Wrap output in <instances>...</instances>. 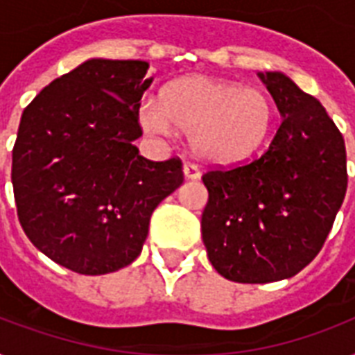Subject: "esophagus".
<instances>
[{
  "instance_id": "obj_1",
  "label": "esophagus",
  "mask_w": 355,
  "mask_h": 355,
  "mask_svg": "<svg viewBox=\"0 0 355 355\" xmlns=\"http://www.w3.org/2000/svg\"><path fill=\"white\" fill-rule=\"evenodd\" d=\"M184 177L188 178V180H197V178L200 177L199 166H195L191 162H186V164H184Z\"/></svg>"
}]
</instances>
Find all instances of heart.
I'll return each instance as SVG.
<instances>
[{
	"label": "heart",
	"mask_w": 355,
	"mask_h": 355,
	"mask_svg": "<svg viewBox=\"0 0 355 355\" xmlns=\"http://www.w3.org/2000/svg\"><path fill=\"white\" fill-rule=\"evenodd\" d=\"M275 119V101L265 90L206 75L173 80L162 92V105L145 101L139 108L147 132L167 136L177 127L189 134L195 153L214 164L252 156L269 139Z\"/></svg>",
	"instance_id": "b5f03b06"
}]
</instances>
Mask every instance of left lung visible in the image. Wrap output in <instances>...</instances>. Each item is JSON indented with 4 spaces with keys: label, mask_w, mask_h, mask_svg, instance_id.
I'll list each match as a JSON object with an SVG mask.
<instances>
[{
    "label": "left lung",
    "mask_w": 355,
    "mask_h": 355,
    "mask_svg": "<svg viewBox=\"0 0 355 355\" xmlns=\"http://www.w3.org/2000/svg\"><path fill=\"white\" fill-rule=\"evenodd\" d=\"M284 118L256 160L202 175V241L227 280L291 278L319 254L347 193V149L313 96L282 71L258 73Z\"/></svg>",
    "instance_id": "obj_1"
}]
</instances>
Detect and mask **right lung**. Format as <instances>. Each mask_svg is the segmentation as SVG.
<instances>
[{"label":"right lung","instance_id":"1","mask_svg":"<svg viewBox=\"0 0 355 355\" xmlns=\"http://www.w3.org/2000/svg\"><path fill=\"white\" fill-rule=\"evenodd\" d=\"M147 69L145 60L90 58L21 114L10 175L19 225L42 254L79 275L132 263L155 208L184 182L178 158L147 160L132 144Z\"/></svg>","mask_w":355,"mask_h":355}]
</instances>
